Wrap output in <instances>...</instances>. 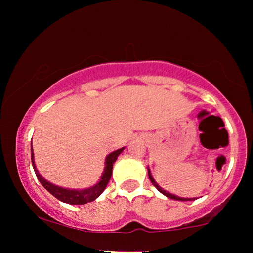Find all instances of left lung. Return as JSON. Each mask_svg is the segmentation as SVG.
<instances>
[{"label": "left lung", "instance_id": "8db88e82", "mask_svg": "<svg viewBox=\"0 0 253 253\" xmlns=\"http://www.w3.org/2000/svg\"><path fill=\"white\" fill-rule=\"evenodd\" d=\"M148 177H149V179H151V182L154 184V186H155L158 191L161 192V193H163L164 195H166L168 196V198H169V199H174V200H177V201H192V200H194V199H184V198H178V196H176V195H174V194H170L169 192H166L165 190H163V188L161 187V186H158V184L155 182V179H154L153 177H152V175H151V170L148 169Z\"/></svg>", "mask_w": 253, "mask_h": 253}]
</instances>
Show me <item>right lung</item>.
<instances>
[{
  "label": "right lung",
  "mask_w": 253,
  "mask_h": 253,
  "mask_svg": "<svg viewBox=\"0 0 253 253\" xmlns=\"http://www.w3.org/2000/svg\"><path fill=\"white\" fill-rule=\"evenodd\" d=\"M123 151H124V147L121 149H117V151H115L113 153H110L109 155L106 157V166H105V170L101 176V179L96 184V185H93L92 187L85 188V190H68V188L59 187L57 185H53V184H51L48 181H45V179L42 177L39 173H38V170L36 169L33 151H32V144H31V161H32L34 173H36L38 179H39L40 183L43 185L45 190L50 192L54 198H57L58 200L68 204H85L88 202H91L93 200H96L98 196L104 192L107 184H108L109 179L111 177L114 163L117 160L118 155Z\"/></svg>",
  "instance_id": "add662e5"
}]
</instances>
